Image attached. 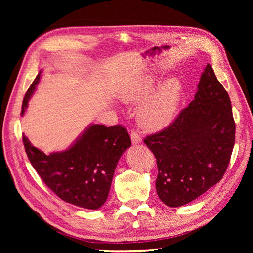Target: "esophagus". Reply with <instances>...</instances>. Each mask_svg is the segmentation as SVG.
<instances>
[{"instance_id":"34e87169","label":"esophagus","mask_w":253,"mask_h":253,"mask_svg":"<svg viewBox=\"0 0 253 253\" xmlns=\"http://www.w3.org/2000/svg\"><path fill=\"white\" fill-rule=\"evenodd\" d=\"M131 139L133 143H140L142 140L138 131H135V129H132L131 131Z\"/></svg>"}]
</instances>
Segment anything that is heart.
Masks as SVG:
<instances>
[{
	"label": "heart",
	"instance_id": "b5f03b06",
	"mask_svg": "<svg viewBox=\"0 0 253 253\" xmlns=\"http://www.w3.org/2000/svg\"><path fill=\"white\" fill-rule=\"evenodd\" d=\"M155 82L152 75H144L122 89L120 96L126 102L142 101L152 93ZM180 97V82L177 79L167 81L140 109L139 125L147 131H158L169 126L178 109Z\"/></svg>",
	"mask_w": 253,
	"mask_h": 253
}]
</instances>
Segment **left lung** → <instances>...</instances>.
Returning <instances> with one entry per match:
<instances>
[{
  "label": "left lung",
  "mask_w": 253,
  "mask_h": 253,
  "mask_svg": "<svg viewBox=\"0 0 253 253\" xmlns=\"http://www.w3.org/2000/svg\"><path fill=\"white\" fill-rule=\"evenodd\" d=\"M234 141L230 98L207 64L194 100L167 127L143 140L156 158L162 202L180 207L216 185L230 163Z\"/></svg>",
  "instance_id": "obj_1"
}]
</instances>
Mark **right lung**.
Returning a JSON list of instances; mask_svg holds the SVG:
<instances>
[{
    "label": "right lung",
    "instance_id": "right-lung-1",
    "mask_svg": "<svg viewBox=\"0 0 253 253\" xmlns=\"http://www.w3.org/2000/svg\"><path fill=\"white\" fill-rule=\"evenodd\" d=\"M39 79L40 74L27 89L21 115L25 113ZM23 143L30 164L53 193L66 203L94 210L108 198L117 163L131 145V138L120 125H93L64 152L46 155L33 147L26 137Z\"/></svg>",
    "mask_w": 253,
    "mask_h": 253
}]
</instances>
